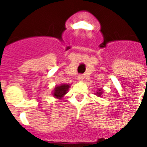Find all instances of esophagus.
Segmentation results:
<instances>
[{"instance_id": "1", "label": "esophagus", "mask_w": 147, "mask_h": 147, "mask_svg": "<svg viewBox=\"0 0 147 147\" xmlns=\"http://www.w3.org/2000/svg\"><path fill=\"white\" fill-rule=\"evenodd\" d=\"M83 80V75H79V76H78V80H79V81H82Z\"/></svg>"}]
</instances>
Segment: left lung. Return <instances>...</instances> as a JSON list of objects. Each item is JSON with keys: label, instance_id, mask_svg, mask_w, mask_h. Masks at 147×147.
I'll use <instances>...</instances> for the list:
<instances>
[{"label": "left lung", "instance_id": "8db88e82", "mask_svg": "<svg viewBox=\"0 0 147 147\" xmlns=\"http://www.w3.org/2000/svg\"><path fill=\"white\" fill-rule=\"evenodd\" d=\"M97 94V95H98V96L101 95V94H102V90H100L98 92H97V94Z\"/></svg>", "mask_w": 147, "mask_h": 147}]
</instances>
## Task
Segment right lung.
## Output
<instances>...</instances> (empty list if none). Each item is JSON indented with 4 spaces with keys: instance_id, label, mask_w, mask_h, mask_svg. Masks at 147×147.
<instances>
[{
    "instance_id": "obj_1",
    "label": "right lung",
    "mask_w": 147,
    "mask_h": 147,
    "mask_svg": "<svg viewBox=\"0 0 147 147\" xmlns=\"http://www.w3.org/2000/svg\"><path fill=\"white\" fill-rule=\"evenodd\" d=\"M68 88H69L68 84H61V86H57L54 89L53 96L57 98H61L67 93Z\"/></svg>"
}]
</instances>
